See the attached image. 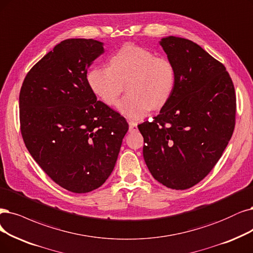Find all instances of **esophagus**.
Masks as SVG:
<instances>
[{"instance_id": "1", "label": "esophagus", "mask_w": 253, "mask_h": 253, "mask_svg": "<svg viewBox=\"0 0 253 253\" xmlns=\"http://www.w3.org/2000/svg\"><path fill=\"white\" fill-rule=\"evenodd\" d=\"M136 130H137V124L134 123V122H130V123H129V131L133 132V131H136Z\"/></svg>"}]
</instances>
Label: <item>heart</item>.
<instances>
[{"instance_id":"b5f03b06","label":"heart","mask_w":253,"mask_h":253,"mask_svg":"<svg viewBox=\"0 0 253 253\" xmlns=\"http://www.w3.org/2000/svg\"><path fill=\"white\" fill-rule=\"evenodd\" d=\"M92 92L107 105H114L127 84L126 97L117 108L130 120H139L152 108L170 100L176 85V70L171 60L142 46L125 44L110 57L108 67L98 65L87 73Z\"/></svg>"}]
</instances>
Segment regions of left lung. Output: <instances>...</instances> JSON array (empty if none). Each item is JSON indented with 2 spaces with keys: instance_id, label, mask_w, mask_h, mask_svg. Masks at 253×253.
<instances>
[{
  "instance_id": "obj_1",
  "label": "left lung",
  "mask_w": 253,
  "mask_h": 253,
  "mask_svg": "<svg viewBox=\"0 0 253 253\" xmlns=\"http://www.w3.org/2000/svg\"><path fill=\"white\" fill-rule=\"evenodd\" d=\"M176 70L170 100L139 124L143 154L154 178L173 190L200 182L218 163L236 124V92L224 65L192 41L160 42Z\"/></svg>"
}]
</instances>
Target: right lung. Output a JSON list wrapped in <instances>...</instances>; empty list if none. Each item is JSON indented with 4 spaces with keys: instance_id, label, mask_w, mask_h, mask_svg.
Masks as SVG:
<instances>
[{
    "instance_id": "right-lung-1",
    "label": "right lung",
    "mask_w": 253,
    "mask_h": 253,
    "mask_svg": "<svg viewBox=\"0 0 253 253\" xmlns=\"http://www.w3.org/2000/svg\"><path fill=\"white\" fill-rule=\"evenodd\" d=\"M103 42L70 39L56 44L27 74L20 92L24 143L61 188L82 194L106 181L128 131L125 118L97 97L87 69Z\"/></svg>"
}]
</instances>
